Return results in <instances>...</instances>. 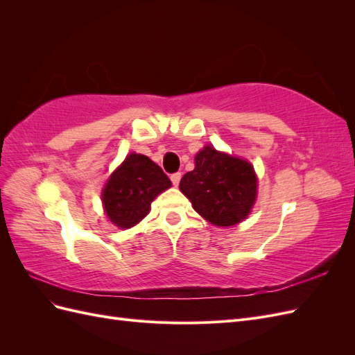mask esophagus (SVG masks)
I'll use <instances>...</instances> for the list:
<instances>
[{"instance_id": "34e87169", "label": "esophagus", "mask_w": 355, "mask_h": 355, "mask_svg": "<svg viewBox=\"0 0 355 355\" xmlns=\"http://www.w3.org/2000/svg\"><path fill=\"white\" fill-rule=\"evenodd\" d=\"M180 178H182V175L179 173V171H178V173H173V175H171V176H170V179H171V184H173L175 187H178V185H179V182H180Z\"/></svg>"}]
</instances>
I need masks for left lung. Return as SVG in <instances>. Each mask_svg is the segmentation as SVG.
<instances>
[{"instance_id": "1", "label": "left lung", "mask_w": 355, "mask_h": 355, "mask_svg": "<svg viewBox=\"0 0 355 355\" xmlns=\"http://www.w3.org/2000/svg\"><path fill=\"white\" fill-rule=\"evenodd\" d=\"M257 179L244 159L204 146L196 168L180 179L179 188L201 216L218 227H231L245 219L256 200Z\"/></svg>"}]
</instances>
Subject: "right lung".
<instances>
[{
  "instance_id": "add662e5",
  "label": "right lung",
  "mask_w": 355,
  "mask_h": 355,
  "mask_svg": "<svg viewBox=\"0 0 355 355\" xmlns=\"http://www.w3.org/2000/svg\"><path fill=\"white\" fill-rule=\"evenodd\" d=\"M170 185L167 175L153 159L130 154L111 175L103 189L105 211L116 227L132 228L151 210L154 198Z\"/></svg>"
}]
</instances>
